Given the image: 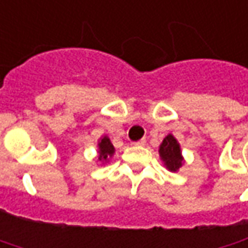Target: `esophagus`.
<instances>
[{"label":"esophagus","mask_w":248,"mask_h":248,"mask_svg":"<svg viewBox=\"0 0 248 248\" xmlns=\"http://www.w3.org/2000/svg\"><path fill=\"white\" fill-rule=\"evenodd\" d=\"M134 145H137V147H142V145H145V139H141V140L136 141V142H134Z\"/></svg>","instance_id":"esophagus-1"}]
</instances>
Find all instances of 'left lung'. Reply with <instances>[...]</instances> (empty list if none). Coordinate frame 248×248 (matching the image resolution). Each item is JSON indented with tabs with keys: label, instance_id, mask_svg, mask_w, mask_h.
<instances>
[{
	"label": "left lung",
	"instance_id": "1",
	"mask_svg": "<svg viewBox=\"0 0 248 248\" xmlns=\"http://www.w3.org/2000/svg\"><path fill=\"white\" fill-rule=\"evenodd\" d=\"M159 155L163 160L165 166L170 171H178V169L183 166L184 158L181 155L180 144L173 134H167L163 139L160 147H159Z\"/></svg>",
	"mask_w": 248,
	"mask_h": 248
}]
</instances>
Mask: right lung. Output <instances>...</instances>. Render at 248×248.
Segmentation results:
<instances>
[{
    "mask_svg": "<svg viewBox=\"0 0 248 248\" xmlns=\"http://www.w3.org/2000/svg\"><path fill=\"white\" fill-rule=\"evenodd\" d=\"M114 152H115V148L111 144V141L107 136L101 137L98 141V160L100 162H108V159L114 155Z\"/></svg>",
    "mask_w": 248,
    "mask_h": 248,
    "instance_id": "1",
    "label": "right lung"
}]
</instances>
